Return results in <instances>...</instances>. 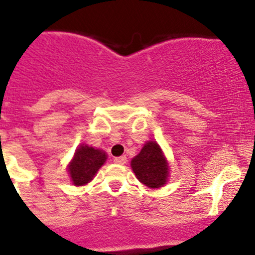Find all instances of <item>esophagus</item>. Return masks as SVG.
<instances>
[{
  "instance_id": "obj_1",
  "label": "esophagus",
  "mask_w": 255,
  "mask_h": 255,
  "mask_svg": "<svg viewBox=\"0 0 255 255\" xmlns=\"http://www.w3.org/2000/svg\"><path fill=\"white\" fill-rule=\"evenodd\" d=\"M113 162L118 163V164H126L127 163V158L125 155H122V157H116L113 158Z\"/></svg>"
}]
</instances>
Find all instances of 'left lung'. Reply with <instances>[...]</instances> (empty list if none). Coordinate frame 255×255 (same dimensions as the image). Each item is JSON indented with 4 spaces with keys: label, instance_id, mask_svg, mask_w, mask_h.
<instances>
[{
    "label": "left lung",
    "instance_id": "left-lung-1",
    "mask_svg": "<svg viewBox=\"0 0 255 255\" xmlns=\"http://www.w3.org/2000/svg\"><path fill=\"white\" fill-rule=\"evenodd\" d=\"M130 165L135 177L147 187L159 188L167 182L168 163L154 140H150L142 148L139 154L132 159Z\"/></svg>",
    "mask_w": 255,
    "mask_h": 255
}]
</instances>
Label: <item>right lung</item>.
Returning a JSON list of instances; mask_svg holds the SVG:
<instances>
[{
  "label": "right lung",
  "mask_w": 255,
  "mask_h": 255,
  "mask_svg": "<svg viewBox=\"0 0 255 255\" xmlns=\"http://www.w3.org/2000/svg\"><path fill=\"white\" fill-rule=\"evenodd\" d=\"M107 159L105 152L93 147L82 144L75 153L72 162L68 167L73 184L83 185L92 180L97 170Z\"/></svg>",
  "instance_id": "1"
}]
</instances>
